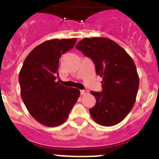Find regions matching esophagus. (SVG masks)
<instances>
[{
    "instance_id": "esophagus-1",
    "label": "esophagus",
    "mask_w": 159,
    "mask_h": 159,
    "mask_svg": "<svg viewBox=\"0 0 159 159\" xmlns=\"http://www.w3.org/2000/svg\"><path fill=\"white\" fill-rule=\"evenodd\" d=\"M89 93L88 90H81V91H80V93H81V96H83V95L87 94V93Z\"/></svg>"
}]
</instances>
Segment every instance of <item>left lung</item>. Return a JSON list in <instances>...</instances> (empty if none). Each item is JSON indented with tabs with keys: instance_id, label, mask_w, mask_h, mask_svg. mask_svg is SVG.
I'll return each instance as SVG.
<instances>
[{
	"instance_id": "left-lung-1",
	"label": "left lung",
	"mask_w": 159,
	"mask_h": 159,
	"mask_svg": "<svg viewBox=\"0 0 159 159\" xmlns=\"http://www.w3.org/2000/svg\"><path fill=\"white\" fill-rule=\"evenodd\" d=\"M93 61L102 78V92H91L96 100L89 109L93 119L103 126L121 122L133 108L139 88L133 59L119 44L106 38H84L76 45Z\"/></svg>"
}]
</instances>
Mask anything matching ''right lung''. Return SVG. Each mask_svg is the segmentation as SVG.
<instances>
[{"mask_svg":"<svg viewBox=\"0 0 159 159\" xmlns=\"http://www.w3.org/2000/svg\"><path fill=\"white\" fill-rule=\"evenodd\" d=\"M77 38L53 39L38 45L26 56L19 75L21 97L31 116L45 126L63 124L80 91L56 81L59 58L75 46Z\"/></svg>","mask_w":159,"mask_h":159,"instance_id":"right-lung-1","label":"right lung"}]
</instances>
